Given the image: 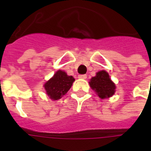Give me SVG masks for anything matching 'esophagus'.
I'll use <instances>...</instances> for the list:
<instances>
[{"instance_id": "1", "label": "esophagus", "mask_w": 151, "mask_h": 151, "mask_svg": "<svg viewBox=\"0 0 151 151\" xmlns=\"http://www.w3.org/2000/svg\"><path fill=\"white\" fill-rule=\"evenodd\" d=\"M78 78H81V79H86L87 78V75L86 74H81V75L78 76Z\"/></svg>"}]
</instances>
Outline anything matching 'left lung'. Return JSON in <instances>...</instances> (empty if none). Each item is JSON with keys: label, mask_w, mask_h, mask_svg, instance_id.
Masks as SVG:
<instances>
[{"label": "left lung", "mask_w": 151, "mask_h": 151, "mask_svg": "<svg viewBox=\"0 0 151 151\" xmlns=\"http://www.w3.org/2000/svg\"><path fill=\"white\" fill-rule=\"evenodd\" d=\"M90 86L96 92L101 99H105L112 96L114 94L116 86L110 76L105 70L99 71L90 80Z\"/></svg>", "instance_id": "left-lung-1"}]
</instances>
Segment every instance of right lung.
<instances>
[{"mask_svg":"<svg viewBox=\"0 0 151 151\" xmlns=\"http://www.w3.org/2000/svg\"><path fill=\"white\" fill-rule=\"evenodd\" d=\"M75 79L68 76L64 71L58 70L50 80L45 84L47 95L52 100L61 99L70 88Z\"/></svg>","mask_w":151,"mask_h":151,"instance_id":"add662e5","label":"right lung"}]
</instances>
